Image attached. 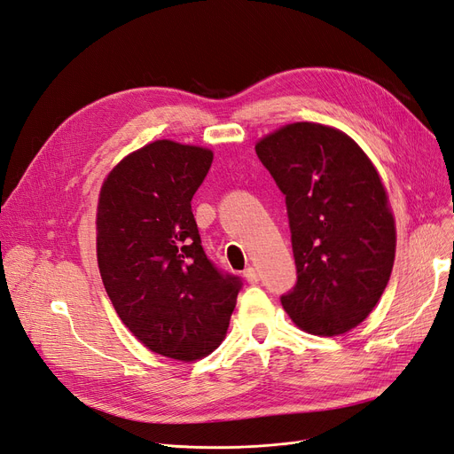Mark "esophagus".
Here are the masks:
<instances>
[{
    "label": "esophagus",
    "mask_w": 454,
    "mask_h": 454,
    "mask_svg": "<svg viewBox=\"0 0 454 454\" xmlns=\"http://www.w3.org/2000/svg\"><path fill=\"white\" fill-rule=\"evenodd\" d=\"M244 279H246L249 285H257V283H259V274H257V270L253 268V266L246 268V270H244Z\"/></svg>",
    "instance_id": "34e87169"
}]
</instances>
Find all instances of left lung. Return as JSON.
Returning <instances> with one entry per match:
<instances>
[{
	"label": "left lung",
	"mask_w": 454,
	"mask_h": 454,
	"mask_svg": "<svg viewBox=\"0 0 454 454\" xmlns=\"http://www.w3.org/2000/svg\"><path fill=\"white\" fill-rule=\"evenodd\" d=\"M285 193L298 283L281 298L300 330L342 335L364 322L389 281L396 227L386 186L339 129L290 122L255 145Z\"/></svg>",
	"instance_id": "left-lung-1"
}]
</instances>
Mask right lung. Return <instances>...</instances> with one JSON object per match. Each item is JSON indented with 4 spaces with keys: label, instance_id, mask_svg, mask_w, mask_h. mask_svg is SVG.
<instances>
[{
    "label": "right lung",
    "instance_id": "obj_1",
    "mask_svg": "<svg viewBox=\"0 0 454 454\" xmlns=\"http://www.w3.org/2000/svg\"><path fill=\"white\" fill-rule=\"evenodd\" d=\"M214 153L156 139L104 178L97 207L102 283L132 335L151 352L197 361L225 339L240 290L207 259L192 212Z\"/></svg>",
    "mask_w": 454,
    "mask_h": 454
}]
</instances>
